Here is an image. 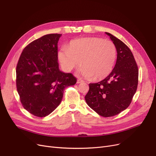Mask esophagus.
<instances>
[{"label": "esophagus", "instance_id": "esophagus-1", "mask_svg": "<svg viewBox=\"0 0 156 156\" xmlns=\"http://www.w3.org/2000/svg\"><path fill=\"white\" fill-rule=\"evenodd\" d=\"M83 80H80V79L77 80V83H83Z\"/></svg>", "mask_w": 156, "mask_h": 156}]
</instances>
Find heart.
<instances>
[{"label":"heart","mask_w":156,"mask_h":156,"mask_svg":"<svg viewBox=\"0 0 156 156\" xmlns=\"http://www.w3.org/2000/svg\"><path fill=\"white\" fill-rule=\"evenodd\" d=\"M59 61L67 71L83 67L80 73L86 78L101 80L112 73L117 58V48L110 40L96 37L74 39L60 50Z\"/></svg>","instance_id":"1"}]
</instances>
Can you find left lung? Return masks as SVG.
I'll return each mask as SVG.
<instances>
[{"label":"left lung","instance_id":"1","mask_svg":"<svg viewBox=\"0 0 156 156\" xmlns=\"http://www.w3.org/2000/svg\"><path fill=\"white\" fill-rule=\"evenodd\" d=\"M106 34L116 46V64L105 79L89 84L85 99L99 115L110 117L124 111L131 104L138 87V68L129 47L111 34Z\"/></svg>","mask_w":156,"mask_h":156}]
</instances>
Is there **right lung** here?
<instances>
[{
  "instance_id": "add662e5",
  "label": "right lung",
  "mask_w": 156,
  "mask_h": 156,
  "mask_svg": "<svg viewBox=\"0 0 156 156\" xmlns=\"http://www.w3.org/2000/svg\"><path fill=\"white\" fill-rule=\"evenodd\" d=\"M61 34H50L23 49L16 66V89L25 109L34 116L48 115L60 105L66 87L76 83L71 73L60 71L57 43Z\"/></svg>"
}]
</instances>
